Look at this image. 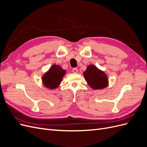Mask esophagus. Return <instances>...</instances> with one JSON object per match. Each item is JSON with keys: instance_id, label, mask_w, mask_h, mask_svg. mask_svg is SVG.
Here are the masks:
<instances>
[{"instance_id": "1", "label": "esophagus", "mask_w": 147, "mask_h": 147, "mask_svg": "<svg viewBox=\"0 0 147 147\" xmlns=\"http://www.w3.org/2000/svg\"><path fill=\"white\" fill-rule=\"evenodd\" d=\"M72 72H73V73H75V74L77 73V72H78V69H77V68H74V69H72Z\"/></svg>"}]
</instances>
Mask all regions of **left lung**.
I'll return each mask as SVG.
<instances>
[{"instance_id":"left-lung-1","label":"left lung","mask_w":147,"mask_h":147,"mask_svg":"<svg viewBox=\"0 0 147 147\" xmlns=\"http://www.w3.org/2000/svg\"><path fill=\"white\" fill-rule=\"evenodd\" d=\"M83 76L88 85L93 90H102L109 85V78L107 74L93 64L87 66L83 72Z\"/></svg>"}]
</instances>
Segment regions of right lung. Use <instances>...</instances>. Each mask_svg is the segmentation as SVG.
Returning a JSON list of instances; mask_svg holds the SVG:
<instances>
[{"label": "right lung", "instance_id": "right-lung-1", "mask_svg": "<svg viewBox=\"0 0 147 147\" xmlns=\"http://www.w3.org/2000/svg\"><path fill=\"white\" fill-rule=\"evenodd\" d=\"M66 74V70L57 64H53L47 72L43 75L42 82L43 85L50 90L58 88Z\"/></svg>", "mask_w": 147, "mask_h": 147}]
</instances>
